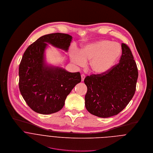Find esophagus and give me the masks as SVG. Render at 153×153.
Masks as SVG:
<instances>
[{
    "label": "esophagus",
    "mask_w": 153,
    "mask_h": 153,
    "mask_svg": "<svg viewBox=\"0 0 153 153\" xmlns=\"http://www.w3.org/2000/svg\"><path fill=\"white\" fill-rule=\"evenodd\" d=\"M85 77V76L84 74H81V81H84Z\"/></svg>",
    "instance_id": "obj_1"
}]
</instances>
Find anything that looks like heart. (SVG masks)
Listing matches in <instances>:
<instances>
[{
    "label": "heart",
    "instance_id": "obj_1",
    "mask_svg": "<svg viewBox=\"0 0 153 153\" xmlns=\"http://www.w3.org/2000/svg\"><path fill=\"white\" fill-rule=\"evenodd\" d=\"M122 52L120 45L110 40H101L87 44L78 51H71L72 62L82 66L90 60V69L97 74H102L109 71L119 59Z\"/></svg>",
    "mask_w": 153,
    "mask_h": 153
}]
</instances>
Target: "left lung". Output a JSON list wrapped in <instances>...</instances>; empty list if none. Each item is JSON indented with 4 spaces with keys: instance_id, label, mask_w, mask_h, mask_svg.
Returning a JSON list of instances; mask_svg holds the SVG:
<instances>
[{
    "instance_id": "obj_1",
    "label": "left lung",
    "mask_w": 153,
    "mask_h": 153,
    "mask_svg": "<svg viewBox=\"0 0 153 153\" xmlns=\"http://www.w3.org/2000/svg\"><path fill=\"white\" fill-rule=\"evenodd\" d=\"M137 78V68L132 52L127 44L123 43L119 63L106 73L85 78L86 109L100 117L117 114L133 97Z\"/></svg>"
}]
</instances>
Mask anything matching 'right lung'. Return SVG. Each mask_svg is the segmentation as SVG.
<instances>
[{"label": "right lung", "instance_id": "right-lung-1", "mask_svg": "<svg viewBox=\"0 0 153 153\" xmlns=\"http://www.w3.org/2000/svg\"><path fill=\"white\" fill-rule=\"evenodd\" d=\"M72 37L64 33L43 36L29 45L23 53L19 69V89L34 111L49 114L62 109L67 96L81 81L79 72L71 73L46 66L44 52L47 43L68 51Z\"/></svg>", "mask_w": 153, "mask_h": 153}]
</instances>
